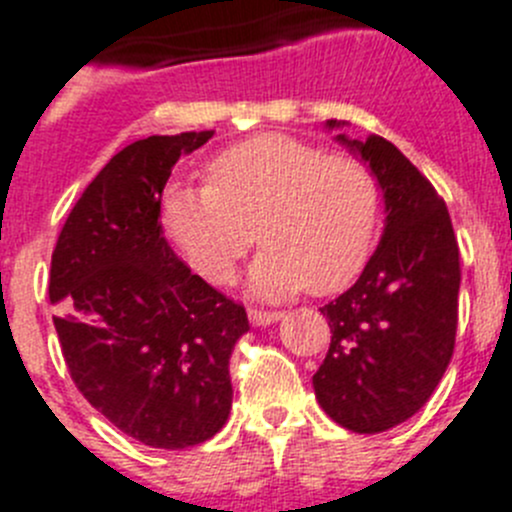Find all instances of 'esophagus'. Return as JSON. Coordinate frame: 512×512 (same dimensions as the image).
I'll use <instances>...</instances> for the list:
<instances>
[{"label": "esophagus", "mask_w": 512, "mask_h": 512, "mask_svg": "<svg viewBox=\"0 0 512 512\" xmlns=\"http://www.w3.org/2000/svg\"><path fill=\"white\" fill-rule=\"evenodd\" d=\"M247 318H250L252 326H270V323L283 321V313H278V310L250 308V310H247Z\"/></svg>", "instance_id": "1"}]
</instances>
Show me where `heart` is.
I'll use <instances>...</instances> for the list:
<instances>
[{"label":"heart","mask_w":512,"mask_h":512,"mask_svg":"<svg viewBox=\"0 0 512 512\" xmlns=\"http://www.w3.org/2000/svg\"><path fill=\"white\" fill-rule=\"evenodd\" d=\"M207 179L176 181L161 202L171 242L202 278H232L255 224L265 247L247 288L257 298L336 293L364 270L379 229V186L361 161L262 133L214 156Z\"/></svg>","instance_id":"1"}]
</instances>
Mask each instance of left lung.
Masks as SVG:
<instances>
[{
	"label": "left lung",
	"instance_id": "1",
	"mask_svg": "<svg viewBox=\"0 0 512 512\" xmlns=\"http://www.w3.org/2000/svg\"><path fill=\"white\" fill-rule=\"evenodd\" d=\"M336 141L374 174L384 194V232L361 278L321 313L331 348L313 376L315 399L341 427L379 434L407 422L450 366L457 331L460 250L434 186L386 138Z\"/></svg>",
	"mask_w": 512,
	"mask_h": 512
}]
</instances>
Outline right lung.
<instances>
[{"mask_svg": "<svg viewBox=\"0 0 512 512\" xmlns=\"http://www.w3.org/2000/svg\"><path fill=\"white\" fill-rule=\"evenodd\" d=\"M214 131L148 136L100 169L57 237L50 303L80 394L123 434L186 450L224 427L242 305L189 270L161 229V191Z\"/></svg>", "mask_w": 512, "mask_h": 512, "instance_id": "add662e5", "label": "right lung"}]
</instances>
